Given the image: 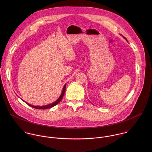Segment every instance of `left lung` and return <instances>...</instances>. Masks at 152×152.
Instances as JSON below:
<instances>
[{
    "instance_id": "obj_1",
    "label": "left lung",
    "mask_w": 152,
    "mask_h": 152,
    "mask_svg": "<svg viewBox=\"0 0 152 152\" xmlns=\"http://www.w3.org/2000/svg\"><path fill=\"white\" fill-rule=\"evenodd\" d=\"M123 37H124V38H125V39H126V41H127V39H126V38H125V37H124V36H123Z\"/></svg>"
}]
</instances>
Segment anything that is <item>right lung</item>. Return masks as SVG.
<instances>
[{
    "instance_id": "add662e5",
    "label": "right lung",
    "mask_w": 152,
    "mask_h": 152,
    "mask_svg": "<svg viewBox=\"0 0 152 152\" xmlns=\"http://www.w3.org/2000/svg\"><path fill=\"white\" fill-rule=\"evenodd\" d=\"M65 87H66V84L64 85V88H63V91H62V92H61V95L60 96V97L58 98V99H57V101H56L54 102H53V103H52V104H49V105H47L42 106V107H39V106H33V105H30V104H28V103L24 101L23 100H22V101H23L24 102H26L28 105H29L30 107H33V108H34L38 109H46L51 108H52V107L56 106V105H57V104L61 101V99H63V96H64V93H65Z\"/></svg>"
}]
</instances>
